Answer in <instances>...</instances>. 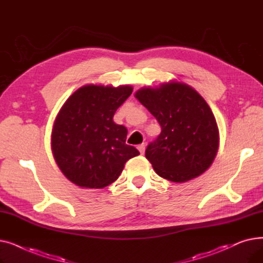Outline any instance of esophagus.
Masks as SVG:
<instances>
[{"instance_id":"esophagus-1","label":"esophagus","mask_w":263,"mask_h":263,"mask_svg":"<svg viewBox=\"0 0 263 263\" xmlns=\"http://www.w3.org/2000/svg\"><path fill=\"white\" fill-rule=\"evenodd\" d=\"M145 148H146L145 144H141V145L137 146V149H139V151L141 153V155H143V154L145 153Z\"/></svg>"}]
</instances>
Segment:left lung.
I'll return each mask as SVG.
<instances>
[{"mask_svg": "<svg viewBox=\"0 0 263 263\" xmlns=\"http://www.w3.org/2000/svg\"><path fill=\"white\" fill-rule=\"evenodd\" d=\"M135 97L162 129L145 151L159 176L185 182L210 167L218 148V129L210 106L194 88L171 82L142 88Z\"/></svg>", "mask_w": 263, "mask_h": 263, "instance_id": "obj_1", "label": "left lung"}]
</instances>
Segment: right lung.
Here are the masks:
<instances>
[{
  "label": "right lung",
  "mask_w": 263,
  "mask_h": 263,
  "mask_svg": "<svg viewBox=\"0 0 263 263\" xmlns=\"http://www.w3.org/2000/svg\"><path fill=\"white\" fill-rule=\"evenodd\" d=\"M132 86L86 85L74 91L55 119L52 151L60 170L74 184L101 189L119 177L124 163L139 156L126 144L127 128L113 121Z\"/></svg>",
  "instance_id": "right-lung-1"
}]
</instances>
